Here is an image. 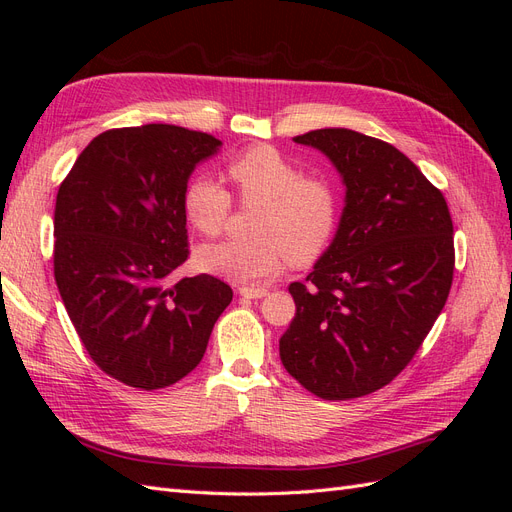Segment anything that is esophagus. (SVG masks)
I'll use <instances>...</instances> for the list:
<instances>
[{
    "instance_id": "obj_1",
    "label": "esophagus",
    "mask_w": 512,
    "mask_h": 512,
    "mask_svg": "<svg viewBox=\"0 0 512 512\" xmlns=\"http://www.w3.org/2000/svg\"><path fill=\"white\" fill-rule=\"evenodd\" d=\"M239 294L243 299H262V297H267L269 290L267 288H239Z\"/></svg>"
}]
</instances>
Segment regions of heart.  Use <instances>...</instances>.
Listing matches in <instances>:
<instances>
[{
	"mask_svg": "<svg viewBox=\"0 0 512 512\" xmlns=\"http://www.w3.org/2000/svg\"><path fill=\"white\" fill-rule=\"evenodd\" d=\"M243 203L262 205L254 241H222L198 250V265L237 284H262L280 273L290 258L314 260L329 245L339 198L327 181L303 177L301 170L271 147H254L228 166ZM183 207L198 232L220 235L230 213V194L211 177H194Z\"/></svg>",
	"mask_w": 512,
	"mask_h": 512,
	"instance_id": "heart-1",
	"label": "heart"
}]
</instances>
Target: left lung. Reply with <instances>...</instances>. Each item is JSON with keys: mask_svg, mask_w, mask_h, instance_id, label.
<instances>
[{"mask_svg": "<svg viewBox=\"0 0 512 512\" xmlns=\"http://www.w3.org/2000/svg\"><path fill=\"white\" fill-rule=\"evenodd\" d=\"M342 177V218L305 284L288 286L297 314L280 339L288 374L322 399L389 384L431 331L453 284L446 200L393 145L346 128L292 138Z\"/></svg>", "mask_w": 512, "mask_h": 512, "instance_id": "obj_1", "label": "left lung"}]
</instances>
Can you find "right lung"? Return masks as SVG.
<instances>
[{
    "mask_svg": "<svg viewBox=\"0 0 512 512\" xmlns=\"http://www.w3.org/2000/svg\"><path fill=\"white\" fill-rule=\"evenodd\" d=\"M222 141L168 123L98 134L55 203V282L94 363L156 391L203 361L232 301L213 275H170L188 260L183 196L194 168Z\"/></svg>",
    "mask_w": 512,
    "mask_h": 512,
    "instance_id": "add662e5",
    "label": "right lung"
}]
</instances>
